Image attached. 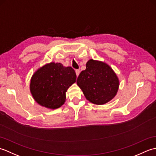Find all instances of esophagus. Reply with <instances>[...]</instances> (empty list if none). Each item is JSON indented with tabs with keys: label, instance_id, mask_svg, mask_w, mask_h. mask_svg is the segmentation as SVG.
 Returning <instances> with one entry per match:
<instances>
[{
	"label": "esophagus",
	"instance_id": "1",
	"mask_svg": "<svg viewBox=\"0 0 156 156\" xmlns=\"http://www.w3.org/2000/svg\"><path fill=\"white\" fill-rule=\"evenodd\" d=\"M80 70H79V69H76V76H78V75L80 74Z\"/></svg>",
	"mask_w": 156,
	"mask_h": 156
}]
</instances>
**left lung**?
<instances>
[{
	"label": "left lung",
	"instance_id": "obj_1",
	"mask_svg": "<svg viewBox=\"0 0 156 156\" xmlns=\"http://www.w3.org/2000/svg\"><path fill=\"white\" fill-rule=\"evenodd\" d=\"M77 78L78 86L86 98L102 105L111 101L117 93L119 80L113 69L105 62L90 59Z\"/></svg>",
	"mask_w": 156,
	"mask_h": 156
}]
</instances>
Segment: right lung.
<instances>
[{
    "label": "right lung",
    "mask_w": 156,
    "mask_h": 156,
    "mask_svg": "<svg viewBox=\"0 0 156 156\" xmlns=\"http://www.w3.org/2000/svg\"><path fill=\"white\" fill-rule=\"evenodd\" d=\"M76 80V72L72 67L50 62L34 72L29 88L32 97L39 105L54 110L65 103L66 92Z\"/></svg>",
    "instance_id": "1"
}]
</instances>
